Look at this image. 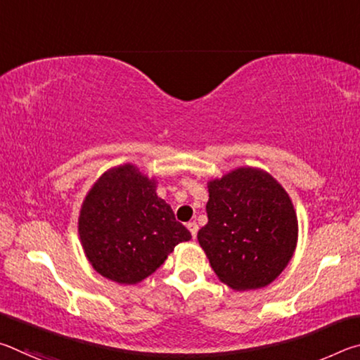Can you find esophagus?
<instances>
[{
	"label": "esophagus",
	"instance_id": "34e87169",
	"mask_svg": "<svg viewBox=\"0 0 360 360\" xmlns=\"http://www.w3.org/2000/svg\"><path fill=\"white\" fill-rule=\"evenodd\" d=\"M187 229L191 230L192 238H197V231H198V225H197V222H188V224H187Z\"/></svg>",
	"mask_w": 360,
	"mask_h": 360
}]
</instances>
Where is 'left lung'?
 I'll list each match as a JSON object with an SVG mask.
<instances>
[{
  "label": "left lung",
  "instance_id": "1",
  "mask_svg": "<svg viewBox=\"0 0 360 360\" xmlns=\"http://www.w3.org/2000/svg\"><path fill=\"white\" fill-rule=\"evenodd\" d=\"M208 224L198 243L222 283L260 289L281 275L294 255L298 224L288 192L259 168H238L208 184Z\"/></svg>",
  "mask_w": 360,
  "mask_h": 360
}]
</instances>
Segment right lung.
<instances>
[{
    "mask_svg": "<svg viewBox=\"0 0 360 360\" xmlns=\"http://www.w3.org/2000/svg\"><path fill=\"white\" fill-rule=\"evenodd\" d=\"M79 236L95 270L119 284L143 281L176 245L192 238L172 206L157 197L155 181L130 163L109 169L90 188Z\"/></svg>",
    "mask_w": 360,
    "mask_h": 360,
    "instance_id": "right-lung-1",
    "label": "right lung"
}]
</instances>
